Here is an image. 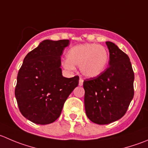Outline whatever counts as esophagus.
Returning <instances> with one entry per match:
<instances>
[{
	"label": "esophagus",
	"mask_w": 148,
	"mask_h": 148,
	"mask_svg": "<svg viewBox=\"0 0 148 148\" xmlns=\"http://www.w3.org/2000/svg\"><path fill=\"white\" fill-rule=\"evenodd\" d=\"M83 82H84V80H83L82 79L80 78L79 80V85L82 86L83 85Z\"/></svg>",
	"instance_id": "1"
}]
</instances>
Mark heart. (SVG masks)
Returning a JSON list of instances; mask_svg holds the SVG:
<instances>
[{
  "label": "heart",
  "instance_id": "1",
  "mask_svg": "<svg viewBox=\"0 0 148 148\" xmlns=\"http://www.w3.org/2000/svg\"><path fill=\"white\" fill-rule=\"evenodd\" d=\"M67 59L63 63L64 69L74 71L79 66L81 74L87 78L101 75L107 67L109 55L107 50L96 43H84L71 47L66 53Z\"/></svg>",
  "mask_w": 148,
  "mask_h": 148
}]
</instances>
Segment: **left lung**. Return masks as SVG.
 <instances>
[{"label": "left lung", "mask_w": 148, "mask_h": 148, "mask_svg": "<svg viewBox=\"0 0 148 148\" xmlns=\"http://www.w3.org/2000/svg\"><path fill=\"white\" fill-rule=\"evenodd\" d=\"M109 66L95 78L84 81V108L89 119L97 124H108L120 119L134 97V74L128 56L111 42Z\"/></svg>", "instance_id": "obj_1"}]
</instances>
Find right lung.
<instances>
[{
	"instance_id": "1",
	"label": "right lung",
	"mask_w": 148,
	"mask_h": 148,
	"mask_svg": "<svg viewBox=\"0 0 148 148\" xmlns=\"http://www.w3.org/2000/svg\"><path fill=\"white\" fill-rule=\"evenodd\" d=\"M69 40H45L25 56L17 75L15 97L21 114L37 124L60 116L64 103L79 84V77H63L61 56Z\"/></svg>"
}]
</instances>
